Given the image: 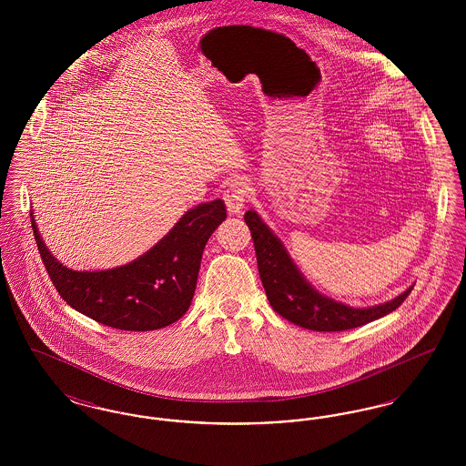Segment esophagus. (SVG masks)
<instances>
[{"mask_svg": "<svg viewBox=\"0 0 466 466\" xmlns=\"http://www.w3.org/2000/svg\"><path fill=\"white\" fill-rule=\"evenodd\" d=\"M248 185L244 181H232L225 192H223V200L227 204V211L230 215H239L243 211L244 202L248 199Z\"/></svg>", "mask_w": 466, "mask_h": 466, "instance_id": "1", "label": "esophagus"}]
</instances>
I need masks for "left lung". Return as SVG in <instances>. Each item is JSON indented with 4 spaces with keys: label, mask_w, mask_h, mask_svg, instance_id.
<instances>
[{
    "label": "left lung",
    "mask_w": 466,
    "mask_h": 466,
    "mask_svg": "<svg viewBox=\"0 0 466 466\" xmlns=\"http://www.w3.org/2000/svg\"><path fill=\"white\" fill-rule=\"evenodd\" d=\"M244 222L251 230L260 279L267 300L279 316L314 332H340L379 319L399 308L414 287L399 297L370 308H353L319 293L293 264L281 239L267 227L257 211L249 209Z\"/></svg>",
    "instance_id": "1"
}]
</instances>
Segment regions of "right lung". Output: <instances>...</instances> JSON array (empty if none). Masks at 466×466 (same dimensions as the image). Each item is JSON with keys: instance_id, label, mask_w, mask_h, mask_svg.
I'll use <instances>...</instances> for the list:
<instances>
[{"instance_id": "add662e5", "label": "right lung", "mask_w": 466, "mask_h": 466, "mask_svg": "<svg viewBox=\"0 0 466 466\" xmlns=\"http://www.w3.org/2000/svg\"><path fill=\"white\" fill-rule=\"evenodd\" d=\"M227 218L222 199L188 209L145 255L106 270H73L45 246L31 213L35 241L59 295L73 309L111 329L148 332L177 321L192 304L204 246Z\"/></svg>"}]
</instances>
